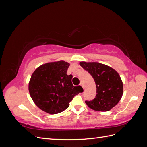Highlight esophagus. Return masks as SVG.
<instances>
[{
  "label": "esophagus",
  "mask_w": 147,
  "mask_h": 147,
  "mask_svg": "<svg viewBox=\"0 0 147 147\" xmlns=\"http://www.w3.org/2000/svg\"><path fill=\"white\" fill-rule=\"evenodd\" d=\"M80 86H81L83 88V90H84V87H83V84H82V83H80Z\"/></svg>",
  "instance_id": "esophagus-1"
}]
</instances>
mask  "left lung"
Listing matches in <instances>:
<instances>
[{
    "label": "left lung",
    "mask_w": 147,
    "mask_h": 147,
    "mask_svg": "<svg viewBox=\"0 0 147 147\" xmlns=\"http://www.w3.org/2000/svg\"><path fill=\"white\" fill-rule=\"evenodd\" d=\"M82 67L94 78L97 94L94 99L85 103L91 109L107 112L112 109L121 99L123 84L119 75L110 67L99 63H80Z\"/></svg>",
    "instance_id": "left-lung-1"
}]
</instances>
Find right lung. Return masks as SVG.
Returning <instances> with one entry per match:
<instances>
[{"label":"right lung","instance_id":"obj_1","mask_svg":"<svg viewBox=\"0 0 147 147\" xmlns=\"http://www.w3.org/2000/svg\"><path fill=\"white\" fill-rule=\"evenodd\" d=\"M70 64L64 61L43 64L35 70L29 83L31 98L38 108L50 114L63 112L69 106L78 86L67 74Z\"/></svg>","mask_w":147,"mask_h":147}]
</instances>
